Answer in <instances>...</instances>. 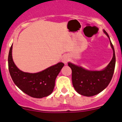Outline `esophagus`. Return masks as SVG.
<instances>
[{
  "label": "esophagus",
  "instance_id": "1",
  "mask_svg": "<svg viewBox=\"0 0 122 122\" xmlns=\"http://www.w3.org/2000/svg\"><path fill=\"white\" fill-rule=\"evenodd\" d=\"M69 61V57L68 56L65 55L63 57V58L62 59V61L64 63V64H66Z\"/></svg>",
  "mask_w": 122,
  "mask_h": 122
}]
</instances>
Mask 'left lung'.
<instances>
[{
	"instance_id": "1",
	"label": "left lung",
	"mask_w": 122,
	"mask_h": 122,
	"mask_svg": "<svg viewBox=\"0 0 122 122\" xmlns=\"http://www.w3.org/2000/svg\"><path fill=\"white\" fill-rule=\"evenodd\" d=\"M103 32L108 37L113 50V57L106 68L100 71H89L68 62V66L72 69L73 87L78 93L83 96L89 97L100 93L108 85L114 75L116 62L114 48L108 34L104 30Z\"/></svg>"
}]
</instances>
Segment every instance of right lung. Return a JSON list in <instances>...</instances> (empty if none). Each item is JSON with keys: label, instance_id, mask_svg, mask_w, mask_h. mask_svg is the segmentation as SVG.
Wrapping results in <instances>:
<instances>
[{"label": "right lung", "instance_id": "1", "mask_svg": "<svg viewBox=\"0 0 122 122\" xmlns=\"http://www.w3.org/2000/svg\"><path fill=\"white\" fill-rule=\"evenodd\" d=\"M12 45L8 57V69L15 84L22 91L34 98L46 97L52 93L55 80L64 64L58 62L41 72L31 73L24 72L17 68L12 56Z\"/></svg>", "mask_w": 122, "mask_h": 122}]
</instances>
